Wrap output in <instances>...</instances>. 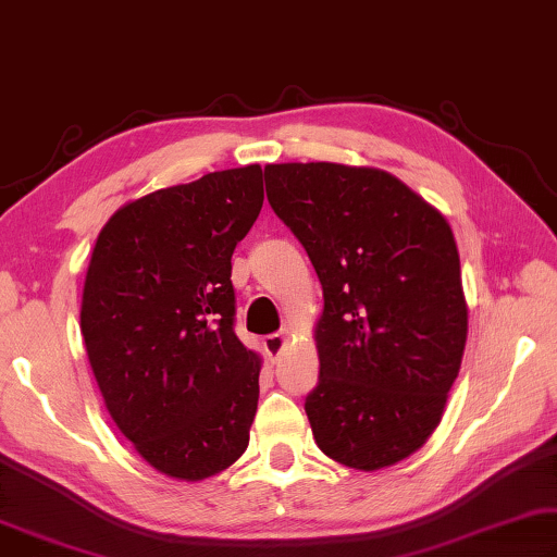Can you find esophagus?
<instances>
[{
  "label": "esophagus",
  "mask_w": 557,
  "mask_h": 557,
  "mask_svg": "<svg viewBox=\"0 0 557 557\" xmlns=\"http://www.w3.org/2000/svg\"><path fill=\"white\" fill-rule=\"evenodd\" d=\"M286 347V337L281 333H273V335H267L263 337V349H267V355L271 362H276V359L281 357V352H284Z\"/></svg>",
  "instance_id": "1"
}]
</instances>
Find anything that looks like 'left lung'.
Masks as SVG:
<instances>
[{
    "label": "left lung",
    "mask_w": 557,
    "mask_h": 557,
    "mask_svg": "<svg viewBox=\"0 0 557 557\" xmlns=\"http://www.w3.org/2000/svg\"><path fill=\"white\" fill-rule=\"evenodd\" d=\"M273 212L323 286L318 386L306 413L320 450L374 472L423 447L462 364L467 300L447 220L369 165L271 163Z\"/></svg>",
    "instance_id": "8db88e82"
}]
</instances>
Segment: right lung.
Masks as SVG:
<instances>
[{
	"label": "right lung",
	"instance_id": "add662e5",
	"mask_svg": "<svg viewBox=\"0 0 557 557\" xmlns=\"http://www.w3.org/2000/svg\"><path fill=\"white\" fill-rule=\"evenodd\" d=\"M263 205L259 163L144 195L97 234L81 330L107 411L153 470L200 482L249 445L261 357L234 335L232 251Z\"/></svg>",
	"mask_w": 557,
	"mask_h": 557
}]
</instances>
